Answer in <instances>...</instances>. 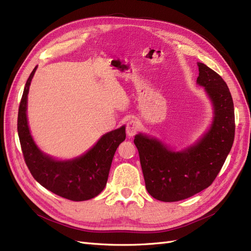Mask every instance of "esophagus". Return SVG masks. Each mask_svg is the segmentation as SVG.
Here are the masks:
<instances>
[{
    "label": "esophagus",
    "instance_id": "obj_1",
    "mask_svg": "<svg viewBox=\"0 0 251 251\" xmlns=\"http://www.w3.org/2000/svg\"><path fill=\"white\" fill-rule=\"evenodd\" d=\"M140 130V123L136 119H131L127 121L126 124V134L128 137H133V136Z\"/></svg>",
    "mask_w": 251,
    "mask_h": 251
}]
</instances>
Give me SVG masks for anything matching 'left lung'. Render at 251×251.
Segmentation results:
<instances>
[{"instance_id": "8db88e82", "label": "left lung", "mask_w": 251, "mask_h": 251, "mask_svg": "<svg viewBox=\"0 0 251 251\" xmlns=\"http://www.w3.org/2000/svg\"><path fill=\"white\" fill-rule=\"evenodd\" d=\"M197 83L204 87L214 105V119L207 133L194 146L173 151L148 135L135 136L146 187L153 198L176 202L207 188L231 150L234 139V109L226 82L206 65L198 63Z\"/></svg>"}]
</instances>
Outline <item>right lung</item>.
Returning <instances> with one entry per match:
<instances>
[{
    "instance_id": "1",
    "label": "right lung",
    "mask_w": 251,
    "mask_h": 251,
    "mask_svg": "<svg viewBox=\"0 0 251 251\" xmlns=\"http://www.w3.org/2000/svg\"><path fill=\"white\" fill-rule=\"evenodd\" d=\"M36 68L26 81L18 115V133L25 162L33 178L48 191L72 201L92 199L107 184L114 154L126 139V126L104 134L86 154L72 160H56L44 154L33 141L27 121V97Z\"/></svg>"
}]
</instances>
